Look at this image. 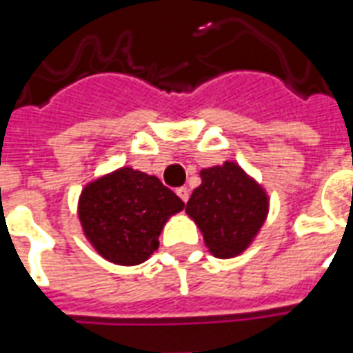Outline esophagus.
Segmentation results:
<instances>
[{
	"mask_svg": "<svg viewBox=\"0 0 353 353\" xmlns=\"http://www.w3.org/2000/svg\"><path fill=\"white\" fill-rule=\"evenodd\" d=\"M177 192V196H179V198H181L183 201H185V203H187V200H188V194H190V190H188L187 187H179L176 190Z\"/></svg>",
	"mask_w": 353,
	"mask_h": 353,
	"instance_id": "34e87169",
	"label": "esophagus"
}]
</instances>
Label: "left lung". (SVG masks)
Instances as JSON below:
<instances>
[{"instance_id": "left-lung-1", "label": "left lung", "mask_w": 353, "mask_h": 353, "mask_svg": "<svg viewBox=\"0 0 353 353\" xmlns=\"http://www.w3.org/2000/svg\"><path fill=\"white\" fill-rule=\"evenodd\" d=\"M200 176L201 185L192 190L185 211L200 228L214 257H236L265 224L268 194L235 161L203 168Z\"/></svg>"}]
</instances>
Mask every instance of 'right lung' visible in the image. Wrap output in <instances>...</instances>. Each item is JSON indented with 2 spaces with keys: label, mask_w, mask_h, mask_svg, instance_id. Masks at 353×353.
<instances>
[{
  "label": "right lung",
  "mask_w": 353,
  "mask_h": 353,
  "mask_svg": "<svg viewBox=\"0 0 353 353\" xmlns=\"http://www.w3.org/2000/svg\"><path fill=\"white\" fill-rule=\"evenodd\" d=\"M185 203L161 179L122 166L87 183L77 201L81 228L103 259L141 265L159 248V235Z\"/></svg>",
  "instance_id": "1"
}]
</instances>
